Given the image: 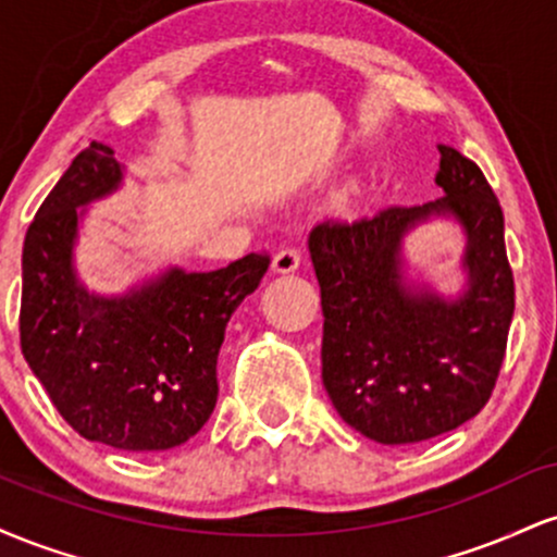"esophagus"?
<instances>
[{"instance_id":"34e87169","label":"esophagus","mask_w":557,"mask_h":557,"mask_svg":"<svg viewBox=\"0 0 557 557\" xmlns=\"http://www.w3.org/2000/svg\"><path fill=\"white\" fill-rule=\"evenodd\" d=\"M300 261H304V257H300L298 248H283V251H277L272 257V272L290 274V272L298 270Z\"/></svg>"}]
</instances>
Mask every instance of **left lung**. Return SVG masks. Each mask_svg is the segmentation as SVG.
Here are the masks:
<instances>
[{
	"label": "left lung",
	"instance_id": "1",
	"mask_svg": "<svg viewBox=\"0 0 557 557\" xmlns=\"http://www.w3.org/2000/svg\"><path fill=\"white\" fill-rule=\"evenodd\" d=\"M445 196L309 233L322 287V380L345 424L382 445H411L474 419L490 400L513 319L503 209L482 170L437 146ZM430 219L462 227L467 283L456 297L405 272L401 240Z\"/></svg>",
	"mask_w": 557,
	"mask_h": 557
}]
</instances>
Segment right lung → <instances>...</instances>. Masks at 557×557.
<instances>
[{
    "instance_id": "obj_1",
    "label": "right lung",
    "mask_w": 557,
    "mask_h": 557,
    "mask_svg": "<svg viewBox=\"0 0 557 557\" xmlns=\"http://www.w3.org/2000/svg\"><path fill=\"white\" fill-rule=\"evenodd\" d=\"M123 181L114 151L94 140L44 198L23 243L21 345L81 437L170 450L212 417L225 327L270 259L248 253L212 272L168 267L125 293L88 290L75 267L81 225Z\"/></svg>"
}]
</instances>
